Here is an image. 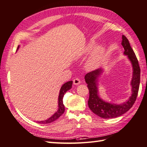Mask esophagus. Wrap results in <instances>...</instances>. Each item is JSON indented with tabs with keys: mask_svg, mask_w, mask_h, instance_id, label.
<instances>
[{
	"mask_svg": "<svg viewBox=\"0 0 147 147\" xmlns=\"http://www.w3.org/2000/svg\"><path fill=\"white\" fill-rule=\"evenodd\" d=\"M80 83H81V81H80V80L79 79V78H74V79L73 80V83L75 85L80 84Z\"/></svg>",
	"mask_w": 147,
	"mask_h": 147,
	"instance_id": "1",
	"label": "esophagus"
}]
</instances>
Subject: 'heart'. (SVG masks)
I'll use <instances>...</instances> for the list:
<instances>
[{
	"mask_svg": "<svg viewBox=\"0 0 147 147\" xmlns=\"http://www.w3.org/2000/svg\"><path fill=\"white\" fill-rule=\"evenodd\" d=\"M93 47V44H89L85 50V53H89ZM105 57V51L101 46H98L92 52L90 57L86 63V67L88 69H94L100 66Z\"/></svg>",
	"mask_w": 147,
	"mask_h": 147,
	"instance_id": "1",
	"label": "heart"
}]
</instances>
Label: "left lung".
I'll use <instances>...</instances> for the list:
<instances>
[{
	"label": "left lung",
	"mask_w": 147,
	"mask_h": 147,
	"mask_svg": "<svg viewBox=\"0 0 147 147\" xmlns=\"http://www.w3.org/2000/svg\"><path fill=\"white\" fill-rule=\"evenodd\" d=\"M121 45L125 49L124 54L128 56L134 69L131 83L132 94L127 102L121 105L111 104L101 100L98 96L97 78L101 73V69L91 71L84 76L90 93L89 100L88 101V107L94 114L103 118H117L124 114L133 107L138 95L140 81V67L139 66L138 61L128 39L124 35L122 36Z\"/></svg>",
	"instance_id": "left-lung-1"
}]
</instances>
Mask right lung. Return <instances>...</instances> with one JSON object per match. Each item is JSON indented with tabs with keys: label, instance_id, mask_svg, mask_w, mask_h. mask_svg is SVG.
I'll return each instance as SVG.
<instances>
[{
	"label": "right lung",
	"instance_id": "right-lung-1",
	"mask_svg": "<svg viewBox=\"0 0 147 147\" xmlns=\"http://www.w3.org/2000/svg\"><path fill=\"white\" fill-rule=\"evenodd\" d=\"M72 84H73V81H68L67 83H64L62 87L61 88L60 90V93H59V102H58V105H59V109H58L57 111H56L55 113H54L52 117L51 118H49V119H47L46 120L44 121H38V123H49L53 122L55 120H56L57 119L59 118L61 115H62L64 112V110H65V108H64V105L63 104V96L64 94L66 93V92L68 90H69L71 87H72Z\"/></svg>",
	"mask_w": 147,
	"mask_h": 147
}]
</instances>
